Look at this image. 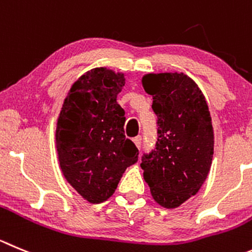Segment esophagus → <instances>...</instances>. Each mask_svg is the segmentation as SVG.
I'll return each mask as SVG.
<instances>
[{
	"label": "esophagus",
	"mask_w": 252,
	"mask_h": 252,
	"mask_svg": "<svg viewBox=\"0 0 252 252\" xmlns=\"http://www.w3.org/2000/svg\"><path fill=\"white\" fill-rule=\"evenodd\" d=\"M133 142H134V144L137 145L138 149H140V147H142V137H140V135H138V137L134 138Z\"/></svg>",
	"instance_id": "obj_1"
}]
</instances>
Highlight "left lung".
<instances>
[{
    "label": "left lung",
    "mask_w": 252,
    "mask_h": 252,
    "mask_svg": "<svg viewBox=\"0 0 252 252\" xmlns=\"http://www.w3.org/2000/svg\"><path fill=\"white\" fill-rule=\"evenodd\" d=\"M153 95L158 140L143 154L142 169L152 196L174 209L196 194L210 171L214 130L203 92L184 73H149L142 79Z\"/></svg>",
    "instance_id": "8db88e82"
}]
</instances>
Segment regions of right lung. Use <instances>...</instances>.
<instances>
[{"instance_id": "obj_1", "label": "right lung", "mask_w": 252, "mask_h": 252, "mask_svg": "<svg viewBox=\"0 0 252 252\" xmlns=\"http://www.w3.org/2000/svg\"><path fill=\"white\" fill-rule=\"evenodd\" d=\"M123 73L94 68L74 82L63 102L56 129L58 160L65 180L83 199L99 204L115 191L137 147L124 135V110L117 95Z\"/></svg>"}]
</instances>
